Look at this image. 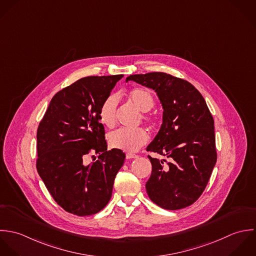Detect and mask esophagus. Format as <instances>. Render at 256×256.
<instances>
[{
    "mask_svg": "<svg viewBox=\"0 0 256 256\" xmlns=\"http://www.w3.org/2000/svg\"><path fill=\"white\" fill-rule=\"evenodd\" d=\"M138 154H126V158H128V159H132V158H138Z\"/></svg>",
    "mask_w": 256,
    "mask_h": 256,
    "instance_id": "34e87169",
    "label": "esophagus"
}]
</instances>
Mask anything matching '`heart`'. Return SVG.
<instances>
[{"label": "heart", "mask_w": 256, "mask_h": 256, "mask_svg": "<svg viewBox=\"0 0 256 256\" xmlns=\"http://www.w3.org/2000/svg\"><path fill=\"white\" fill-rule=\"evenodd\" d=\"M126 96L128 100L132 102L136 108L140 112H144L142 114V120L154 122L155 116L148 114L146 112L150 110L154 106V98L152 94L146 88H132L128 91ZM118 108V96L116 94L108 95L102 102L99 110L100 122L106 128H112L116 122V114ZM148 136L146 132L138 128L134 130L118 128L112 132L108 136V142L112 148L120 150L126 152H134L140 148L144 146L148 142Z\"/></svg>", "instance_id": "1"}]
</instances>
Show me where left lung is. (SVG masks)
Segmentation results:
<instances>
[{
    "instance_id": "obj_1",
    "label": "left lung",
    "mask_w": 256,
    "mask_h": 256,
    "mask_svg": "<svg viewBox=\"0 0 256 256\" xmlns=\"http://www.w3.org/2000/svg\"><path fill=\"white\" fill-rule=\"evenodd\" d=\"M126 81L154 90L163 108V122L146 150L167 159L148 155L150 199L166 210L195 203L216 162L214 118L203 96L188 81L163 72L130 75Z\"/></svg>"
}]
</instances>
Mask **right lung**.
Instances as JSON below:
<instances>
[{
    "label": "right lung",
    "instance_id": "add662e5",
    "mask_svg": "<svg viewBox=\"0 0 256 256\" xmlns=\"http://www.w3.org/2000/svg\"><path fill=\"white\" fill-rule=\"evenodd\" d=\"M122 78L112 75L79 79L54 95L40 122L38 172L54 201L70 214H97L112 197L126 155L116 148L106 150L99 110ZM95 154H100L97 160ZM91 154L94 162L87 164L86 157Z\"/></svg>",
    "mask_w": 256,
    "mask_h": 256
}]
</instances>
